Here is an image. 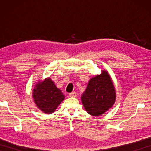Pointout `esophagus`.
Masks as SVG:
<instances>
[{"label": "esophagus", "instance_id": "1", "mask_svg": "<svg viewBox=\"0 0 151 151\" xmlns=\"http://www.w3.org/2000/svg\"><path fill=\"white\" fill-rule=\"evenodd\" d=\"M69 97H74L75 98V97L77 96V93H76V92H72L69 94Z\"/></svg>", "mask_w": 151, "mask_h": 151}]
</instances>
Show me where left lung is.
Returning a JSON list of instances; mask_svg holds the SVG:
<instances>
[{
    "label": "left lung",
    "mask_w": 151,
    "mask_h": 151,
    "mask_svg": "<svg viewBox=\"0 0 151 151\" xmlns=\"http://www.w3.org/2000/svg\"><path fill=\"white\" fill-rule=\"evenodd\" d=\"M115 91L110 76L106 71L96 76L88 82L81 100L88 114L102 115L111 108L115 101Z\"/></svg>",
    "instance_id": "8db88e82"
}]
</instances>
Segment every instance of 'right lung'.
Segmentation results:
<instances>
[{
  "label": "right lung",
  "instance_id": "right-lung-1",
  "mask_svg": "<svg viewBox=\"0 0 151 151\" xmlns=\"http://www.w3.org/2000/svg\"><path fill=\"white\" fill-rule=\"evenodd\" d=\"M36 106L45 113H52L65 99V96L50 78L38 82L33 92Z\"/></svg>",
  "mask_w": 151,
  "mask_h": 151
}]
</instances>
